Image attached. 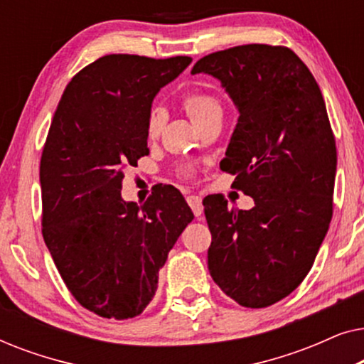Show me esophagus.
Segmentation results:
<instances>
[{
	"label": "esophagus",
	"mask_w": 364,
	"mask_h": 364,
	"mask_svg": "<svg viewBox=\"0 0 364 364\" xmlns=\"http://www.w3.org/2000/svg\"><path fill=\"white\" fill-rule=\"evenodd\" d=\"M187 203L191 205L192 212L196 213V217H200L203 213V205H202V198L198 196H188L187 197Z\"/></svg>",
	"instance_id": "1"
}]
</instances>
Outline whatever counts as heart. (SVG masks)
I'll use <instances>...</instances> for the list:
<instances>
[{"instance_id":"obj_1","label":"heart","mask_w":364,"mask_h":364,"mask_svg":"<svg viewBox=\"0 0 364 364\" xmlns=\"http://www.w3.org/2000/svg\"><path fill=\"white\" fill-rule=\"evenodd\" d=\"M183 107L188 116H191L193 124H198L205 121L213 114H222L220 104L212 94L207 92H188L186 97H183ZM164 127V114L159 111V109H154V111L149 114L147 117V136L154 139L161 134Z\"/></svg>"}]
</instances>
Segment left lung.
Returning a JSON list of instances; mask_svg holds the SVG:
<instances>
[{
	"label": "left lung",
	"mask_w": 364,
	"mask_h": 364,
	"mask_svg": "<svg viewBox=\"0 0 364 364\" xmlns=\"http://www.w3.org/2000/svg\"><path fill=\"white\" fill-rule=\"evenodd\" d=\"M235 104L237 126L220 168L250 196V210L205 197L208 272L227 296L265 308L290 295L313 267L330 227L336 146L321 91L291 49L243 44L203 56Z\"/></svg>",
	"instance_id": "1"
}]
</instances>
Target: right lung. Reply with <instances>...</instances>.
Wrapping results in <instances>:
<instances>
[{
  "instance_id": "obj_1",
  "label": "right lung",
  "mask_w": 364,
  "mask_h": 364,
  "mask_svg": "<svg viewBox=\"0 0 364 364\" xmlns=\"http://www.w3.org/2000/svg\"><path fill=\"white\" fill-rule=\"evenodd\" d=\"M192 58L109 54L64 89L43 149V237L73 296L99 316L141 315L193 213L176 187L144 205L121 197L124 168L147 156L157 92Z\"/></svg>"
}]
</instances>
